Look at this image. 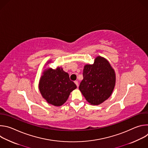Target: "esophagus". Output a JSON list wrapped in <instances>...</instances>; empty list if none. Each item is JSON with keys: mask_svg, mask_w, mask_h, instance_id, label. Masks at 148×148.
<instances>
[{"mask_svg": "<svg viewBox=\"0 0 148 148\" xmlns=\"http://www.w3.org/2000/svg\"><path fill=\"white\" fill-rule=\"evenodd\" d=\"M74 83L76 84V86H77V87H78V82L77 81H75Z\"/></svg>", "mask_w": 148, "mask_h": 148, "instance_id": "esophagus-1", "label": "esophagus"}]
</instances>
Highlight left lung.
<instances>
[{
	"label": "left lung",
	"mask_w": 148,
	"mask_h": 148,
	"mask_svg": "<svg viewBox=\"0 0 148 148\" xmlns=\"http://www.w3.org/2000/svg\"><path fill=\"white\" fill-rule=\"evenodd\" d=\"M115 81L114 70L108 61L98 56L93 64L84 66L79 90L90 103L98 105L111 95Z\"/></svg>",
	"instance_id": "left-lung-1"
}]
</instances>
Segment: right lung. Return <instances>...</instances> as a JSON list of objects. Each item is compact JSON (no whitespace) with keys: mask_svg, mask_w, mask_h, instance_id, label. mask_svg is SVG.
<instances>
[{"mask_svg":"<svg viewBox=\"0 0 148 148\" xmlns=\"http://www.w3.org/2000/svg\"><path fill=\"white\" fill-rule=\"evenodd\" d=\"M48 61L47 62H50ZM40 92L46 101L54 106H61L67 100L70 93L77 88L69 75L61 67L46 69L39 82Z\"/></svg>","mask_w":148,"mask_h":148,"instance_id":"add662e5","label":"right lung"}]
</instances>
